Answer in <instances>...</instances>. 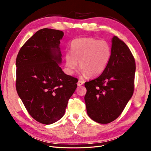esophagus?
Returning <instances> with one entry per match:
<instances>
[{"label":"esophagus","instance_id":"esophagus-1","mask_svg":"<svg viewBox=\"0 0 151 151\" xmlns=\"http://www.w3.org/2000/svg\"><path fill=\"white\" fill-rule=\"evenodd\" d=\"M83 84H84V82L81 81V80H79L78 82H77V86H81L83 85Z\"/></svg>","mask_w":151,"mask_h":151}]
</instances>
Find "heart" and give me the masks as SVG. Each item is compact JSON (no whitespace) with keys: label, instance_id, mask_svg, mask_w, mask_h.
<instances>
[{"label":"heart","instance_id":"heart-1","mask_svg":"<svg viewBox=\"0 0 151 151\" xmlns=\"http://www.w3.org/2000/svg\"><path fill=\"white\" fill-rule=\"evenodd\" d=\"M71 53L65 56L67 69L72 74L78 66L84 75L90 77L101 75L111 58V48L104 40L93 38H77L70 45Z\"/></svg>","mask_w":151,"mask_h":151}]
</instances>
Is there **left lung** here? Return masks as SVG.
<instances>
[{
  "instance_id": "left-lung-1",
  "label": "left lung",
  "mask_w": 151,
  "mask_h": 151,
  "mask_svg": "<svg viewBox=\"0 0 151 151\" xmlns=\"http://www.w3.org/2000/svg\"><path fill=\"white\" fill-rule=\"evenodd\" d=\"M135 73V58L129 48L113 36L108 67L96 79L84 84L87 113L91 119L106 124L121 115L134 93Z\"/></svg>"
}]
</instances>
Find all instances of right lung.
<instances>
[{
	"label": "right lung",
	"instance_id": "1",
	"mask_svg": "<svg viewBox=\"0 0 151 151\" xmlns=\"http://www.w3.org/2000/svg\"><path fill=\"white\" fill-rule=\"evenodd\" d=\"M62 31L43 28L22 45L16 58V88L29 115L45 125L63 116L78 79L59 67Z\"/></svg>",
	"mask_w": 151,
	"mask_h": 151
}]
</instances>
